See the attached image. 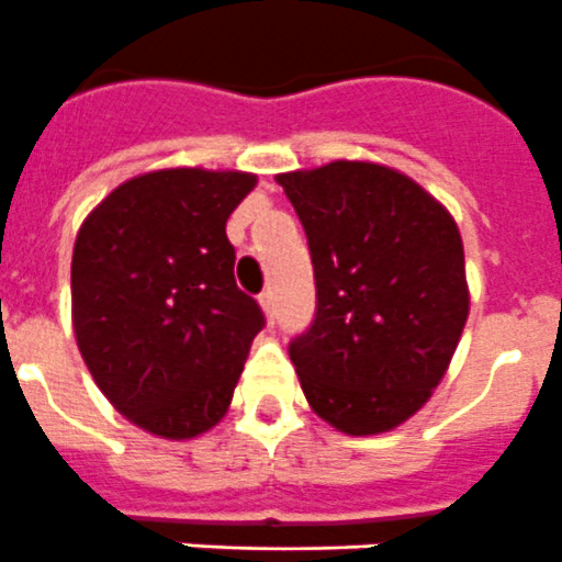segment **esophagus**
<instances>
[{
    "label": "esophagus",
    "instance_id": "obj_1",
    "mask_svg": "<svg viewBox=\"0 0 562 562\" xmlns=\"http://www.w3.org/2000/svg\"><path fill=\"white\" fill-rule=\"evenodd\" d=\"M258 304H261L265 315L272 321V315H276V297H272V290L261 292V295H258Z\"/></svg>",
    "mask_w": 562,
    "mask_h": 562
}]
</instances>
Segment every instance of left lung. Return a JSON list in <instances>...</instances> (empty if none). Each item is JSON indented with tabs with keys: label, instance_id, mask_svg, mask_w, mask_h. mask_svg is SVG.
Masks as SVG:
<instances>
[{
	"label": "left lung",
	"instance_id": "1",
	"mask_svg": "<svg viewBox=\"0 0 562 562\" xmlns=\"http://www.w3.org/2000/svg\"><path fill=\"white\" fill-rule=\"evenodd\" d=\"M278 186L315 267V321L290 342L306 402L342 434H385L430 400L459 346L470 312L459 227L376 162L278 173Z\"/></svg>",
	"mask_w": 562,
	"mask_h": 562
}]
</instances>
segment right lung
Wrapping results in <instances>:
<instances>
[{"mask_svg":"<svg viewBox=\"0 0 562 562\" xmlns=\"http://www.w3.org/2000/svg\"><path fill=\"white\" fill-rule=\"evenodd\" d=\"M256 188L245 171L166 168L114 188L72 250V326L89 374L137 428L211 430L265 329L233 278L227 216Z\"/></svg>","mask_w":562,"mask_h":562,"instance_id":"right-lung-1","label":"right lung"}]
</instances>
